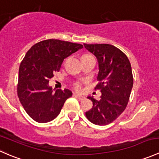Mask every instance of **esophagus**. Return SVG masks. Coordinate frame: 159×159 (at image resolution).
<instances>
[{"instance_id": "1", "label": "esophagus", "mask_w": 159, "mask_h": 159, "mask_svg": "<svg viewBox=\"0 0 159 159\" xmlns=\"http://www.w3.org/2000/svg\"><path fill=\"white\" fill-rule=\"evenodd\" d=\"M74 96H75V97H76V98H78L79 99V100H83V99L85 98V97H84V96L78 95V94H74Z\"/></svg>"}]
</instances>
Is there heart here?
I'll list each match as a JSON object with an SVG mask.
<instances>
[{
    "label": "heart",
    "instance_id": "obj_1",
    "mask_svg": "<svg viewBox=\"0 0 159 159\" xmlns=\"http://www.w3.org/2000/svg\"><path fill=\"white\" fill-rule=\"evenodd\" d=\"M87 56V55H86ZM73 88L76 90L77 91H81L82 90V84L80 81H76L73 84Z\"/></svg>",
    "mask_w": 159,
    "mask_h": 159
}]
</instances>
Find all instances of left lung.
Listing matches in <instances>:
<instances>
[{
    "mask_svg": "<svg viewBox=\"0 0 159 159\" xmlns=\"http://www.w3.org/2000/svg\"><path fill=\"white\" fill-rule=\"evenodd\" d=\"M84 48L96 57L98 63V84L101 98L93 102L91 109L85 112L91 122L106 125L115 121L125 109L133 87L132 70L127 56L115 46L108 44H84Z\"/></svg>",
    "mask_w": 159,
    "mask_h": 159,
    "instance_id": "1",
    "label": "left lung"
}]
</instances>
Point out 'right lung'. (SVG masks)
Here are the masks:
<instances>
[{
    "mask_svg": "<svg viewBox=\"0 0 159 159\" xmlns=\"http://www.w3.org/2000/svg\"><path fill=\"white\" fill-rule=\"evenodd\" d=\"M81 48L80 44L48 39L35 44L25 54L19 68L17 95L25 111L35 121L54 120L72 95L68 89L54 92L48 82L59 71L64 59Z\"/></svg>",
    "mask_w": 159,
    "mask_h": 159,
    "instance_id": "add662e5",
    "label": "right lung"
}]
</instances>
